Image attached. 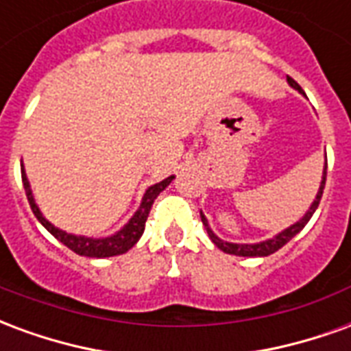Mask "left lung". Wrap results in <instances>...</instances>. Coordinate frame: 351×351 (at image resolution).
<instances>
[{"instance_id":"1","label":"left lung","mask_w":351,"mask_h":351,"mask_svg":"<svg viewBox=\"0 0 351 351\" xmlns=\"http://www.w3.org/2000/svg\"><path fill=\"white\" fill-rule=\"evenodd\" d=\"M287 82L291 84V86L295 88V90H299V92H302L301 86L295 82L291 77H287ZM325 176H327V161H325V171H324V180H322V186H319V191H317L316 195V201L312 203V206H310V210L306 214H304V218L302 220H299L297 223H293L291 228H287L286 231H282L280 235H276L274 239H269V241H263V243L259 244H233V243H226V241H220L218 237L214 235L213 231H210V228H208V223H206V218L201 214V220H203V226H205L206 233H208V237H210V241H213L218 248H220L221 252H226V254H233V256H243V258H265V256H271V254H274L276 250H280L284 244H287L291 239H293L299 231H301L306 223H308V220L312 218V214L316 213L317 205H319V199H322V195H324V188H325Z\"/></svg>"}]
</instances>
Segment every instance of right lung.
<instances>
[{"mask_svg": "<svg viewBox=\"0 0 351 351\" xmlns=\"http://www.w3.org/2000/svg\"><path fill=\"white\" fill-rule=\"evenodd\" d=\"M175 176H169L165 180H161L160 184H154L150 186L145 193V199L138 206V210L135 213V216L131 218L130 223H125V228L120 229L116 235L107 237V239H88V237H77L71 235V233H65L62 229L54 228L49 220H45V216L41 214V210L37 208L34 201V195H32V190H29V182H27L26 173H24V167H22V182H24V190H26V197L29 201V206L34 210L35 218L41 221L43 226L47 228L49 233L56 237L60 243H64L69 250H73L79 256H86V258H110V256H120V254H125V252L133 248L137 241L145 233V223L148 214H150V208H152L154 201L160 195L161 191L167 188L171 180Z\"/></svg>", "mask_w": 351, "mask_h": 351, "instance_id": "right-lung-1", "label": "right lung"}]
</instances>
